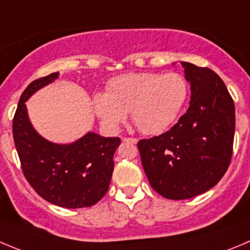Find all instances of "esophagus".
Returning a JSON list of instances; mask_svg holds the SVG:
<instances>
[{
	"mask_svg": "<svg viewBox=\"0 0 250 250\" xmlns=\"http://www.w3.org/2000/svg\"><path fill=\"white\" fill-rule=\"evenodd\" d=\"M122 141L123 142H129V143H133V144L138 143V139H137V138H123Z\"/></svg>",
	"mask_w": 250,
	"mask_h": 250,
	"instance_id": "1",
	"label": "esophagus"
}]
</instances>
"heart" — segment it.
I'll use <instances>...</instances> for the list:
<instances>
[{"label": "heart", "mask_w": 250, "mask_h": 250, "mask_svg": "<svg viewBox=\"0 0 250 250\" xmlns=\"http://www.w3.org/2000/svg\"><path fill=\"white\" fill-rule=\"evenodd\" d=\"M188 93V81L178 72H136L112 79L107 93H96L92 104L107 129H118L129 112L142 133L159 134L178 118Z\"/></svg>", "instance_id": "heart-1"}]
</instances>
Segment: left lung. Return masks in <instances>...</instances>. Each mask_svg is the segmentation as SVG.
<instances>
[{"instance_id": "8db88e82", "label": "left lung", "mask_w": 250, "mask_h": 250, "mask_svg": "<svg viewBox=\"0 0 250 250\" xmlns=\"http://www.w3.org/2000/svg\"><path fill=\"white\" fill-rule=\"evenodd\" d=\"M181 65L190 107L171 129L138 143L149 184L170 200L191 199L217 185L229 167L235 128L234 102L222 79L208 67Z\"/></svg>"}]
</instances>
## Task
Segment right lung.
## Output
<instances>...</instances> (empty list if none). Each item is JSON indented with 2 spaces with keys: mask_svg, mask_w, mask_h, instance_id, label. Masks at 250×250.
Segmentation results:
<instances>
[{
  "mask_svg": "<svg viewBox=\"0 0 250 250\" xmlns=\"http://www.w3.org/2000/svg\"><path fill=\"white\" fill-rule=\"evenodd\" d=\"M58 78L59 72H53L23 91L13 118L15 146L23 174L41 197L66 208L90 207L108 190L121 139L87 132L72 143L58 144L42 137L30 122L25 102Z\"/></svg>",
  "mask_w": 250,
  "mask_h": 250,
  "instance_id": "add662e5",
  "label": "right lung"
}]
</instances>
